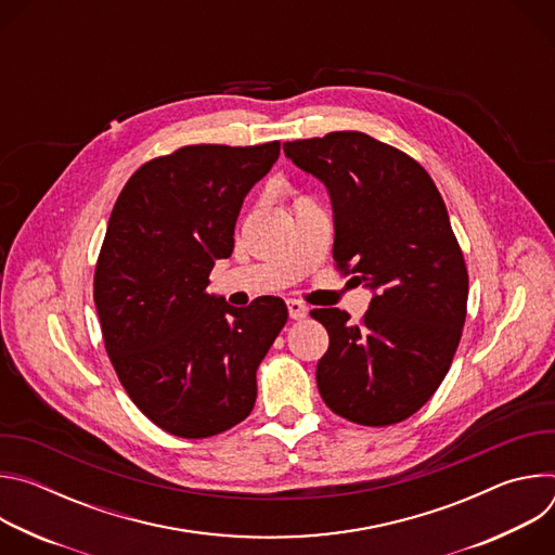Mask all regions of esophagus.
I'll return each mask as SVG.
<instances>
[{
	"label": "esophagus",
	"instance_id": "1",
	"mask_svg": "<svg viewBox=\"0 0 555 555\" xmlns=\"http://www.w3.org/2000/svg\"><path fill=\"white\" fill-rule=\"evenodd\" d=\"M287 311H289V319H294V321H302L305 315L309 313V307H307L305 302H300V300L292 298V300H287Z\"/></svg>",
	"mask_w": 555,
	"mask_h": 555
}]
</instances>
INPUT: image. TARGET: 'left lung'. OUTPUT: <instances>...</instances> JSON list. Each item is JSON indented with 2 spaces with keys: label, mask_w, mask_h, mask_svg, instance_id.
<instances>
[{
  "label": "left lung",
  "mask_w": 555,
  "mask_h": 555,
  "mask_svg": "<svg viewBox=\"0 0 555 555\" xmlns=\"http://www.w3.org/2000/svg\"><path fill=\"white\" fill-rule=\"evenodd\" d=\"M283 151L327 186L336 268L373 289L358 325L338 307L311 309L330 334L321 398L353 424L404 422L443 382L465 323L467 270L446 204L411 155L360 131Z\"/></svg>",
  "instance_id": "8db88e82"
}]
</instances>
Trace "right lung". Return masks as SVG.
Returning <instances> with one entry per match:
<instances>
[{"instance_id":"right-lung-1","label":"right lung","mask_w":555,"mask_h":555,"mask_svg":"<svg viewBox=\"0 0 555 555\" xmlns=\"http://www.w3.org/2000/svg\"><path fill=\"white\" fill-rule=\"evenodd\" d=\"M279 153L281 142L182 146L142 165L114 204L94 272L105 349L131 402L176 437H212L250 415L257 369L287 323L276 296L232 307L206 292Z\"/></svg>"}]
</instances>
